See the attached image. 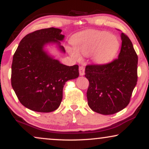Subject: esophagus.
I'll list each match as a JSON object with an SVG mask.
<instances>
[{
  "instance_id": "esophagus-1",
  "label": "esophagus",
  "mask_w": 149,
  "mask_h": 149,
  "mask_svg": "<svg viewBox=\"0 0 149 149\" xmlns=\"http://www.w3.org/2000/svg\"><path fill=\"white\" fill-rule=\"evenodd\" d=\"M79 74L80 76H83L85 74V68L83 66L79 67Z\"/></svg>"
}]
</instances>
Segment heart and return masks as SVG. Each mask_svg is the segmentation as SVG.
Instances as JSON below:
<instances>
[{"label":"heart","instance_id":"heart-1","mask_svg":"<svg viewBox=\"0 0 149 149\" xmlns=\"http://www.w3.org/2000/svg\"><path fill=\"white\" fill-rule=\"evenodd\" d=\"M73 47L68 48L69 54L76 60L81 55L90 56L97 64H104L113 60L120 48L117 36L104 31L86 30L75 34L71 40Z\"/></svg>","mask_w":149,"mask_h":149}]
</instances>
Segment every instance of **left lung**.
<instances>
[{
  "label": "left lung",
  "mask_w": 149,
  "mask_h": 149,
  "mask_svg": "<svg viewBox=\"0 0 149 149\" xmlns=\"http://www.w3.org/2000/svg\"><path fill=\"white\" fill-rule=\"evenodd\" d=\"M121 49L118 58L103 65H87L88 105L102 115H113L127 107L137 84L138 56L128 36L121 32Z\"/></svg>",
  "instance_id": "obj_1"
}]
</instances>
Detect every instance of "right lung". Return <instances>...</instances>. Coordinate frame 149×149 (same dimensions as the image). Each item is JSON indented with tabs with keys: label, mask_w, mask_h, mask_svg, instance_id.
<instances>
[{
	"label": "right lung",
	"mask_w": 149,
	"mask_h": 149,
	"mask_svg": "<svg viewBox=\"0 0 149 149\" xmlns=\"http://www.w3.org/2000/svg\"><path fill=\"white\" fill-rule=\"evenodd\" d=\"M62 30L49 28L24 36L13 55L11 85L21 104L40 113H49L60 107L66 81L79 77V66H66L45 49L56 44L65 53L60 41Z\"/></svg>",
	"instance_id": "obj_1"
}]
</instances>
